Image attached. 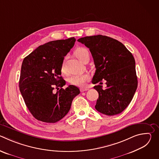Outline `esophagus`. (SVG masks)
Here are the masks:
<instances>
[{"mask_svg":"<svg viewBox=\"0 0 159 159\" xmlns=\"http://www.w3.org/2000/svg\"><path fill=\"white\" fill-rule=\"evenodd\" d=\"M89 89H80V92H84V91H87V90H88Z\"/></svg>","mask_w":159,"mask_h":159,"instance_id":"1","label":"esophagus"}]
</instances>
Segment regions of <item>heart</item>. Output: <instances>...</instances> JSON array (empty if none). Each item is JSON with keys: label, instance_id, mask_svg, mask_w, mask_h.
I'll return each mask as SVG.
<instances>
[{"label": "heart", "instance_id": "obj_1", "mask_svg": "<svg viewBox=\"0 0 159 159\" xmlns=\"http://www.w3.org/2000/svg\"><path fill=\"white\" fill-rule=\"evenodd\" d=\"M75 55L79 60H80L81 61H83L84 59L87 55H89V53L87 49L84 47H80L75 50ZM64 70H65V66H64V64L63 63L61 66V71L64 72ZM89 79H90V77L88 74H86V73L77 74H74L70 76V78L69 79V82L74 85L83 87L85 85L86 82L89 80Z\"/></svg>", "mask_w": 159, "mask_h": 159}]
</instances>
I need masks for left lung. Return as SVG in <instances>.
Segmentation results:
<instances>
[{
  "mask_svg": "<svg viewBox=\"0 0 159 159\" xmlns=\"http://www.w3.org/2000/svg\"><path fill=\"white\" fill-rule=\"evenodd\" d=\"M77 41L89 48L93 57L96 70L92 83L106 80L105 89L100 85L94 87L99 93L95 108L108 116L120 114L131 102L138 86L133 55L123 43L106 36H85Z\"/></svg>",
  "mask_w": 159,
  "mask_h": 159,
  "instance_id": "obj_1",
  "label": "left lung"
}]
</instances>
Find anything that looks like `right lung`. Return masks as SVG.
<instances>
[{
  "instance_id": "1",
  "label": "right lung",
  "mask_w": 159,
  "mask_h": 159,
  "mask_svg": "<svg viewBox=\"0 0 159 159\" xmlns=\"http://www.w3.org/2000/svg\"><path fill=\"white\" fill-rule=\"evenodd\" d=\"M74 37L52 41L38 47L22 61L19 90L32 115L45 123H56L69 112L79 89L70 85L61 75L64 57L74 47ZM58 89L55 93L54 89ZM60 88V89L59 88Z\"/></svg>"
}]
</instances>
